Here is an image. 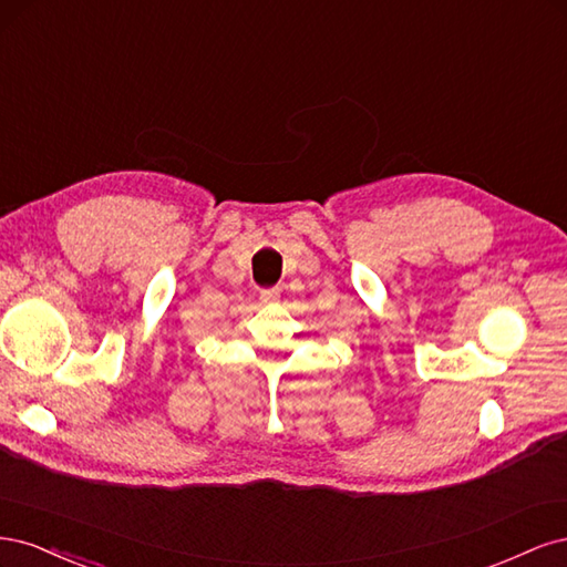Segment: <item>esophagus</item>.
<instances>
[{"label": "esophagus", "mask_w": 567, "mask_h": 567, "mask_svg": "<svg viewBox=\"0 0 567 567\" xmlns=\"http://www.w3.org/2000/svg\"><path fill=\"white\" fill-rule=\"evenodd\" d=\"M279 296H281L279 288H267V290H262V293H260V300L262 302H277Z\"/></svg>", "instance_id": "34e87169"}]
</instances>
